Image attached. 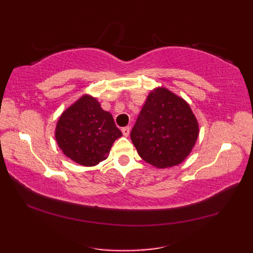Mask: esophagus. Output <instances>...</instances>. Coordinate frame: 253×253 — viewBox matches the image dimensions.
Masks as SVG:
<instances>
[{
	"mask_svg": "<svg viewBox=\"0 0 253 253\" xmlns=\"http://www.w3.org/2000/svg\"><path fill=\"white\" fill-rule=\"evenodd\" d=\"M122 132H123V135L125 136V137H128V135H129V132H130V128L128 127V126H126V127H123L122 128Z\"/></svg>",
	"mask_w": 253,
	"mask_h": 253,
	"instance_id": "esophagus-1",
	"label": "esophagus"
}]
</instances>
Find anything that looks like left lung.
I'll return each mask as SVG.
<instances>
[{
  "instance_id": "obj_1",
  "label": "left lung",
  "mask_w": 253,
  "mask_h": 253,
  "mask_svg": "<svg viewBox=\"0 0 253 253\" xmlns=\"http://www.w3.org/2000/svg\"><path fill=\"white\" fill-rule=\"evenodd\" d=\"M199 135L196 116L187 102L166 88L150 92L130 132L140 158L158 169L180 164Z\"/></svg>"
}]
</instances>
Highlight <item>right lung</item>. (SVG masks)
Returning <instances> with one entry per match:
<instances>
[{
  "label": "right lung",
  "instance_id": "1",
  "mask_svg": "<svg viewBox=\"0 0 253 253\" xmlns=\"http://www.w3.org/2000/svg\"><path fill=\"white\" fill-rule=\"evenodd\" d=\"M120 137L122 131L111 113L102 110L96 99L88 94L62 113L55 129V139L63 153L84 166L104 161Z\"/></svg>",
  "mask_w": 253,
  "mask_h": 253
}]
</instances>
